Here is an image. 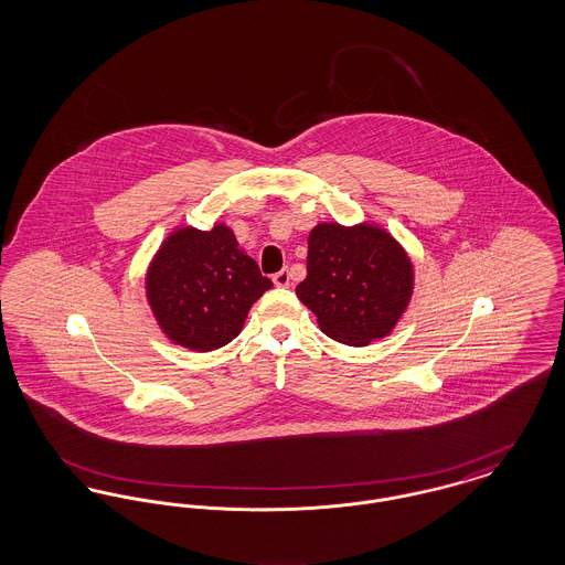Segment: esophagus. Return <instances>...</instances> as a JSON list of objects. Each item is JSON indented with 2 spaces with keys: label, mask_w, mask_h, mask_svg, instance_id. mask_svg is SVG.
Instances as JSON below:
<instances>
[{
  "label": "esophagus",
  "mask_w": 565,
  "mask_h": 565,
  "mask_svg": "<svg viewBox=\"0 0 565 565\" xmlns=\"http://www.w3.org/2000/svg\"><path fill=\"white\" fill-rule=\"evenodd\" d=\"M273 284H275L277 288H288V286H290V273L286 269L275 273V275H273Z\"/></svg>",
  "instance_id": "1"
}]
</instances>
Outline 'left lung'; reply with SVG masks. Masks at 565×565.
I'll list each match as a JSON object with an SVG mask.
<instances>
[{"instance_id": "obj_1", "label": "left lung", "mask_w": 565, "mask_h": 565, "mask_svg": "<svg viewBox=\"0 0 565 565\" xmlns=\"http://www.w3.org/2000/svg\"><path fill=\"white\" fill-rule=\"evenodd\" d=\"M413 265L403 245L375 224H318L309 235L307 277L296 296L330 339L364 348L387 337L413 295Z\"/></svg>"}]
</instances>
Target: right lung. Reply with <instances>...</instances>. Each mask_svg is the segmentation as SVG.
Here are the masks:
<instances>
[{
  "mask_svg": "<svg viewBox=\"0 0 565 565\" xmlns=\"http://www.w3.org/2000/svg\"><path fill=\"white\" fill-rule=\"evenodd\" d=\"M226 224L212 231L175 228L146 273L148 305L167 339L192 351H212L242 332L249 307L269 290Z\"/></svg>",
  "mask_w": 565,
  "mask_h": 565,
  "instance_id": "add662e5",
  "label": "right lung"
}]
</instances>
